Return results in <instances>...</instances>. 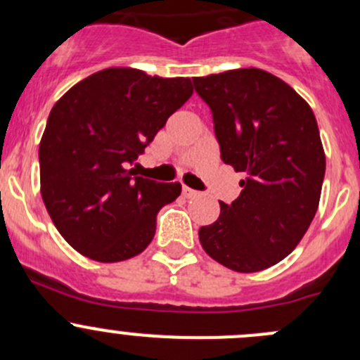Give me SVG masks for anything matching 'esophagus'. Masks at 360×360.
<instances>
[{
    "mask_svg": "<svg viewBox=\"0 0 360 360\" xmlns=\"http://www.w3.org/2000/svg\"><path fill=\"white\" fill-rule=\"evenodd\" d=\"M197 195H198V191L191 190V188H188V186H183V197L184 198H193V197H197Z\"/></svg>",
    "mask_w": 360,
    "mask_h": 360,
    "instance_id": "esophagus-1",
    "label": "esophagus"
}]
</instances>
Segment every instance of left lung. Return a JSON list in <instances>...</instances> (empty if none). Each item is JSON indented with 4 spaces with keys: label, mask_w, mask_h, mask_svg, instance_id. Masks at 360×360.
<instances>
[{
    "label": "left lung",
    "mask_w": 360,
    "mask_h": 360,
    "mask_svg": "<svg viewBox=\"0 0 360 360\" xmlns=\"http://www.w3.org/2000/svg\"><path fill=\"white\" fill-rule=\"evenodd\" d=\"M210 108L221 160L244 172L242 191L198 230L203 250L230 270L274 266L300 244L321 200L326 155L307 101L263 69L193 78Z\"/></svg>",
    "instance_id": "1"
}]
</instances>
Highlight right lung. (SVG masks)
<instances>
[{
	"mask_svg": "<svg viewBox=\"0 0 360 360\" xmlns=\"http://www.w3.org/2000/svg\"><path fill=\"white\" fill-rule=\"evenodd\" d=\"M191 94L190 78L108 68L57 101L39 143V183L72 249L116 263L150 245L158 210L179 197L181 184L144 179L129 165Z\"/></svg>",
	"mask_w": 360,
	"mask_h": 360,
	"instance_id": "add662e5",
	"label": "right lung"
}]
</instances>
